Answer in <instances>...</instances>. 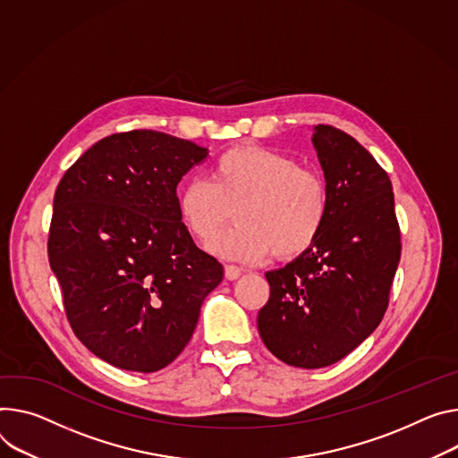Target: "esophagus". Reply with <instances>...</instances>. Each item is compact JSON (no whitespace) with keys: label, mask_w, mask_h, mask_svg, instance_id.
<instances>
[{"label":"esophagus","mask_w":458,"mask_h":458,"mask_svg":"<svg viewBox=\"0 0 458 458\" xmlns=\"http://www.w3.org/2000/svg\"><path fill=\"white\" fill-rule=\"evenodd\" d=\"M241 274H242V270H241L239 267H235V265H226V267H225V277L230 279V281L237 279Z\"/></svg>","instance_id":"esophagus-1"}]
</instances>
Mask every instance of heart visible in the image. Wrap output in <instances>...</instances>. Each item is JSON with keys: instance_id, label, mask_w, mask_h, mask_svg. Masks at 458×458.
I'll return each instance as SVG.
<instances>
[{"instance_id": "b5f03b06", "label": "heart", "mask_w": 458, "mask_h": 458, "mask_svg": "<svg viewBox=\"0 0 458 458\" xmlns=\"http://www.w3.org/2000/svg\"><path fill=\"white\" fill-rule=\"evenodd\" d=\"M330 191L321 172L290 155L259 146H237L210 168V181L191 179L179 195V216L188 232L226 259H294L321 235Z\"/></svg>"}]
</instances>
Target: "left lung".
<instances>
[{"label":"left lung","mask_w":458,"mask_h":458,"mask_svg":"<svg viewBox=\"0 0 458 458\" xmlns=\"http://www.w3.org/2000/svg\"><path fill=\"white\" fill-rule=\"evenodd\" d=\"M312 144L330 191L328 219L310 250L265 274L270 298L258 314L267 349L301 369L336 363L372 335L402 252L382 165L332 126H314Z\"/></svg>","instance_id":"left-lung-1"}]
</instances>
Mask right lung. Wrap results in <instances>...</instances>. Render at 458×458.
I'll list each match as a JSON object with an SVG mask.
<instances>
[{
  "mask_svg": "<svg viewBox=\"0 0 458 458\" xmlns=\"http://www.w3.org/2000/svg\"><path fill=\"white\" fill-rule=\"evenodd\" d=\"M208 149L160 131L98 140L62 177L49 263L76 338L100 360L155 372L188 345L223 265L195 246L177 184Z\"/></svg>",
  "mask_w": 458,
  "mask_h": 458,
  "instance_id": "obj_1",
  "label": "right lung"
}]
</instances>
